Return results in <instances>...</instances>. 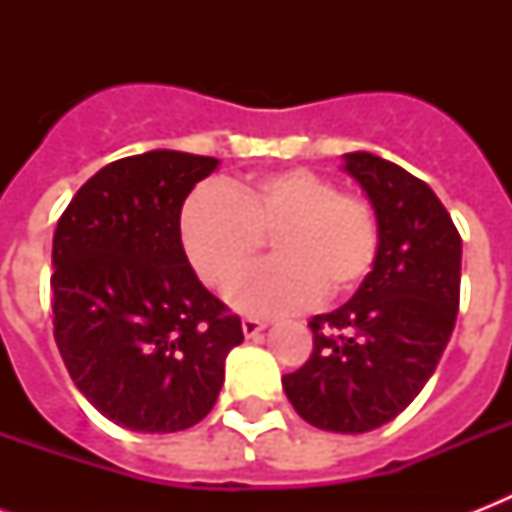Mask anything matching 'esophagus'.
<instances>
[{"instance_id": "obj_1", "label": "esophagus", "mask_w": 512, "mask_h": 512, "mask_svg": "<svg viewBox=\"0 0 512 512\" xmlns=\"http://www.w3.org/2000/svg\"><path fill=\"white\" fill-rule=\"evenodd\" d=\"M263 329H265V321L252 319V316H249V319L241 321V332H244V337H247V340H252V337L260 335Z\"/></svg>"}]
</instances>
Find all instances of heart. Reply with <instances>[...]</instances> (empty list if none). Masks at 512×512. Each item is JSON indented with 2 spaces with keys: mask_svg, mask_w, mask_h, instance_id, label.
<instances>
[{
  "mask_svg": "<svg viewBox=\"0 0 512 512\" xmlns=\"http://www.w3.org/2000/svg\"><path fill=\"white\" fill-rule=\"evenodd\" d=\"M180 236L193 271L212 289L239 281L271 239L276 260L231 292L233 308L255 316L303 311L321 292L348 295L380 249L372 204L311 170L271 172L228 191L204 185L185 201Z\"/></svg>",
  "mask_w": 512,
  "mask_h": 512,
  "instance_id": "b5f03b06",
  "label": "heart"
}]
</instances>
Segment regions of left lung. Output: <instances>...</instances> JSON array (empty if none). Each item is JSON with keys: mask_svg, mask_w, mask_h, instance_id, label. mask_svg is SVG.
I'll return each mask as SVG.
<instances>
[{"mask_svg": "<svg viewBox=\"0 0 512 512\" xmlns=\"http://www.w3.org/2000/svg\"><path fill=\"white\" fill-rule=\"evenodd\" d=\"M342 162L380 223L377 260L348 303L313 316L311 358L281 385L305 422L366 433L404 412L436 372L460 308L462 239L420 177L366 151Z\"/></svg>", "mask_w": 512, "mask_h": 512, "instance_id": "obj_1", "label": "left lung"}]
</instances>
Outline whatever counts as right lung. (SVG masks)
Instances as JSON below:
<instances>
[{"label":"right lung","mask_w":512,"mask_h":512,"mask_svg":"<svg viewBox=\"0 0 512 512\" xmlns=\"http://www.w3.org/2000/svg\"><path fill=\"white\" fill-rule=\"evenodd\" d=\"M212 156L148 151L76 191L52 239V324L71 380L103 417L177 433L215 406L239 316L193 273L180 209Z\"/></svg>","instance_id":"add662e5"}]
</instances>
